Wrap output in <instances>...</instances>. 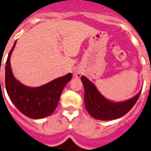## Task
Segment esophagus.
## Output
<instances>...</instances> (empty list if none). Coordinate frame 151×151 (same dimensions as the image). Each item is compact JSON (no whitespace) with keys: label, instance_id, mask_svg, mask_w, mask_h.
Instances as JSON below:
<instances>
[{"label":"esophagus","instance_id":"obj_1","mask_svg":"<svg viewBox=\"0 0 151 151\" xmlns=\"http://www.w3.org/2000/svg\"><path fill=\"white\" fill-rule=\"evenodd\" d=\"M74 76L75 78H79L80 77H81V73H80V72H76L74 74Z\"/></svg>","mask_w":151,"mask_h":151}]
</instances>
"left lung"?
<instances>
[{
  "label": "left lung",
  "mask_w": 151,
  "mask_h": 151,
  "mask_svg": "<svg viewBox=\"0 0 151 151\" xmlns=\"http://www.w3.org/2000/svg\"><path fill=\"white\" fill-rule=\"evenodd\" d=\"M85 88V105L93 118L99 120H112L125 115L138 101L141 91L132 99L120 103H113L103 97L94 85L86 77H81Z\"/></svg>",
  "instance_id": "left-lung-1"
}]
</instances>
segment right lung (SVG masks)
Listing matches in <instances>:
<instances>
[{"instance_id": "right-lung-1", "label": "right lung", "mask_w": 151, "mask_h": 151, "mask_svg": "<svg viewBox=\"0 0 151 151\" xmlns=\"http://www.w3.org/2000/svg\"><path fill=\"white\" fill-rule=\"evenodd\" d=\"M16 43L9 53L5 67V86L10 99L22 114L32 119L50 116L58 105L61 93L72 78L69 74L53 80L38 88L26 87L18 82L12 73L10 55Z\"/></svg>"}]
</instances>
